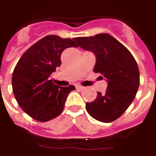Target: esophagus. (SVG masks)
Returning <instances> with one entry per match:
<instances>
[{"label": "esophagus", "instance_id": "esophagus-1", "mask_svg": "<svg viewBox=\"0 0 156 156\" xmlns=\"http://www.w3.org/2000/svg\"><path fill=\"white\" fill-rule=\"evenodd\" d=\"M76 88L77 90H80V91H82V90H84V87H83V86H79V85H78V86L76 87Z\"/></svg>", "mask_w": 156, "mask_h": 156}]
</instances>
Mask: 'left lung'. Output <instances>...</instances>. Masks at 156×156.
<instances>
[{
    "label": "left lung",
    "mask_w": 156,
    "mask_h": 156,
    "mask_svg": "<svg viewBox=\"0 0 156 156\" xmlns=\"http://www.w3.org/2000/svg\"><path fill=\"white\" fill-rule=\"evenodd\" d=\"M74 41L85 50L94 52V72L107 80L104 94L98 92L94 102H86V111L98 121L110 123L121 116L134 99L140 84L138 66L129 50L107 33L76 37ZM102 76H100L102 79Z\"/></svg>",
    "instance_id": "8db88e82"
}]
</instances>
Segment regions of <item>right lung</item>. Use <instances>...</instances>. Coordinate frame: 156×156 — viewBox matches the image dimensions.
<instances>
[{"label":"right lung","instance_id":"right-lung-1","mask_svg":"<svg viewBox=\"0 0 156 156\" xmlns=\"http://www.w3.org/2000/svg\"><path fill=\"white\" fill-rule=\"evenodd\" d=\"M78 44L70 38L49 35L24 53L14 67L12 87L18 104L24 112L40 122H46L61 114L73 85L59 87L50 75L61 65V54Z\"/></svg>","mask_w":156,"mask_h":156}]
</instances>
